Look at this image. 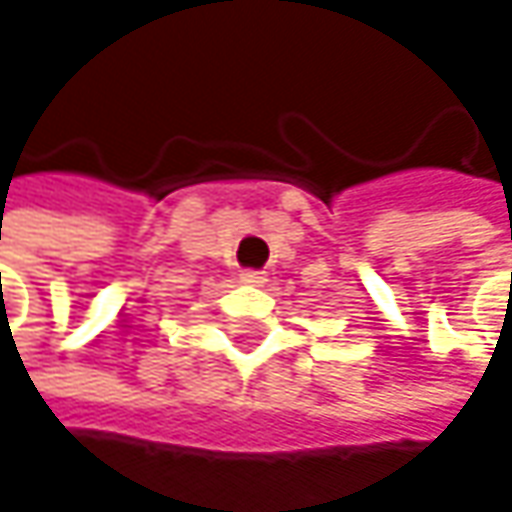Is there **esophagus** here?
Masks as SVG:
<instances>
[{
  "mask_svg": "<svg viewBox=\"0 0 512 512\" xmlns=\"http://www.w3.org/2000/svg\"><path fill=\"white\" fill-rule=\"evenodd\" d=\"M239 279H242V284H250V287H262L264 281H267V276H264V273H259V270H245Z\"/></svg>",
  "mask_w": 512,
  "mask_h": 512,
  "instance_id": "1",
  "label": "esophagus"
}]
</instances>
